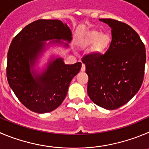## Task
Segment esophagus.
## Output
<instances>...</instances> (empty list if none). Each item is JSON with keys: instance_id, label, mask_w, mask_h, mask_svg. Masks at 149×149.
I'll return each mask as SVG.
<instances>
[{"instance_id": "obj_1", "label": "esophagus", "mask_w": 149, "mask_h": 149, "mask_svg": "<svg viewBox=\"0 0 149 149\" xmlns=\"http://www.w3.org/2000/svg\"><path fill=\"white\" fill-rule=\"evenodd\" d=\"M85 70H86L85 65H84V64H82V65H81V71L84 72V71H85Z\"/></svg>"}]
</instances>
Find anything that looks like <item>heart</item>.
Returning a JSON list of instances; mask_svg holds the SVG:
<instances>
[{"label":"heart","instance_id":"heart-1","mask_svg":"<svg viewBox=\"0 0 149 149\" xmlns=\"http://www.w3.org/2000/svg\"><path fill=\"white\" fill-rule=\"evenodd\" d=\"M112 42V37L109 34L104 33L101 34V32L98 31H91L83 40V45H90L92 44L95 43L94 50L96 53L98 54H103L107 50Z\"/></svg>","mask_w":149,"mask_h":149}]
</instances>
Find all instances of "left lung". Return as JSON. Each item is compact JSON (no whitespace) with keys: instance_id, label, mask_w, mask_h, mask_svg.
Masks as SVG:
<instances>
[{"instance_id":"8db88e82","label":"left lung","mask_w":149,"mask_h":149,"mask_svg":"<svg viewBox=\"0 0 149 149\" xmlns=\"http://www.w3.org/2000/svg\"><path fill=\"white\" fill-rule=\"evenodd\" d=\"M112 29V42L104 55L82 59L88 75L87 93L92 101L106 109H118L134 96L143 81L145 45L129 25L113 19H99Z\"/></svg>"}]
</instances>
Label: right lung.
<instances>
[{"label": "right lung", "instance_id": "right-lung-1", "mask_svg": "<svg viewBox=\"0 0 149 149\" xmlns=\"http://www.w3.org/2000/svg\"><path fill=\"white\" fill-rule=\"evenodd\" d=\"M71 40L70 28L59 20L32 22L12 40L7 54L8 83L29 109L37 113L51 112L65 98L70 81L81 69V62L66 65L63 58L52 56L41 71L36 66L47 48H68Z\"/></svg>", "mask_w": 149, "mask_h": 149}]
</instances>
